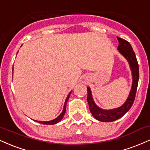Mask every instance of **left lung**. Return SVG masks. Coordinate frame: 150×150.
Wrapping results in <instances>:
<instances>
[{
    "instance_id": "1",
    "label": "left lung",
    "mask_w": 150,
    "mask_h": 150,
    "mask_svg": "<svg viewBox=\"0 0 150 150\" xmlns=\"http://www.w3.org/2000/svg\"><path fill=\"white\" fill-rule=\"evenodd\" d=\"M119 45L118 50L124 57L128 60L132 74V85L129 97L125 104L119 108L111 110H104L99 108L93 101L91 90L87 87V99L89 108L92 116L96 119L102 122H112L118 118H121L131 108L134 101H135L136 92H137V85L139 80V66L136 58L135 52L133 51L131 45L128 41L121 38L117 37Z\"/></svg>"
}]
</instances>
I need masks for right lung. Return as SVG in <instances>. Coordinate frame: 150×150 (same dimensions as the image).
Returning a JSON list of instances; mask_svg holds the SVG:
<instances>
[{
  "label": "right lung",
  "instance_id": "right-lung-1",
  "mask_svg": "<svg viewBox=\"0 0 150 150\" xmlns=\"http://www.w3.org/2000/svg\"><path fill=\"white\" fill-rule=\"evenodd\" d=\"M70 94V93L69 94H68V97H67L66 100H65V101L64 106H63V111H62V113H61V114H60L59 116H58L57 118H55V119L51 120V121H37V122H38V123H42V124H46V125H53V124H56V123H58V122H59L60 120H61L62 118H63V116H64V114L65 113V108H66L65 107H66V103H67V101H68V99H69Z\"/></svg>",
  "mask_w": 150,
  "mask_h": 150
}]
</instances>
